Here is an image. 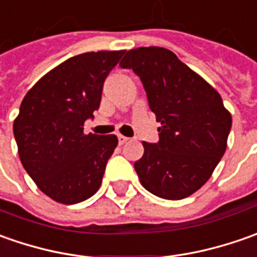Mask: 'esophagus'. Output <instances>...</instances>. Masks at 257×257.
Returning a JSON list of instances; mask_svg holds the SVG:
<instances>
[{"instance_id": "34e87169", "label": "esophagus", "mask_w": 257, "mask_h": 257, "mask_svg": "<svg viewBox=\"0 0 257 257\" xmlns=\"http://www.w3.org/2000/svg\"><path fill=\"white\" fill-rule=\"evenodd\" d=\"M128 140H130L128 137H125V136H121V134H118V144H120V146L125 144L127 142H128Z\"/></svg>"}]
</instances>
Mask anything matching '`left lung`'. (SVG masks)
I'll return each mask as SVG.
<instances>
[{
	"label": "left lung",
	"instance_id": "1",
	"mask_svg": "<svg viewBox=\"0 0 257 257\" xmlns=\"http://www.w3.org/2000/svg\"><path fill=\"white\" fill-rule=\"evenodd\" d=\"M120 65L140 77L159 142H143L134 169L146 190L167 200L197 192L212 176L227 147L232 115L220 94L163 47L127 51Z\"/></svg>",
	"mask_w": 257,
	"mask_h": 257
}]
</instances>
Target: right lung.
Masks as SVG:
<instances>
[{
  "label": "right lung",
  "instance_id": "1",
  "mask_svg": "<svg viewBox=\"0 0 257 257\" xmlns=\"http://www.w3.org/2000/svg\"><path fill=\"white\" fill-rule=\"evenodd\" d=\"M123 54L71 57L25 94L14 120L18 156L38 189L55 202H84L101 186L118 140L114 134H84V121L98 110L104 80Z\"/></svg>",
  "mask_w": 257,
  "mask_h": 257
}]
</instances>
